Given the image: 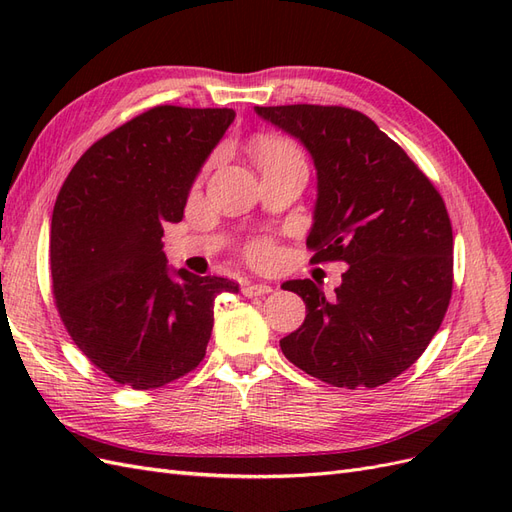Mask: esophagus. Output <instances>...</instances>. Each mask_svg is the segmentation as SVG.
I'll return each mask as SVG.
<instances>
[{
  "label": "esophagus",
  "mask_w": 512,
  "mask_h": 512,
  "mask_svg": "<svg viewBox=\"0 0 512 512\" xmlns=\"http://www.w3.org/2000/svg\"><path fill=\"white\" fill-rule=\"evenodd\" d=\"M273 292V288L269 284H245L243 286V294L245 297H265V294Z\"/></svg>",
  "instance_id": "34e87169"
}]
</instances>
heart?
I'll list each match as a JSON object with an SVG mask.
<instances>
[{
  "label": "heart",
  "mask_w": 512,
  "mask_h": 512,
  "mask_svg": "<svg viewBox=\"0 0 512 512\" xmlns=\"http://www.w3.org/2000/svg\"><path fill=\"white\" fill-rule=\"evenodd\" d=\"M254 156L260 166V170L273 168V166H284V164H305L303 162V153L286 143V141H277V138H260L254 145ZM275 250L273 245L267 241H258L250 247V256L256 262H269L273 258Z\"/></svg>",
  "instance_id": "heart-1"
}]
</instances>
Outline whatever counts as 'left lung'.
I'll return each instance as SVG.
<instances>
[{"label":"left lung","instance_id":"8db88e82","mask_svg":"<svg viewBox=\"0 0 512 512\" xmlns=\"http://www.w3.org/2000/svg\"><path fill=\"white\" fill-rule=\"evenodd\" d=\"M254 111L299 138L316 166L307 247L344 260L327 297L312 280L284 282L305 301L301 327L280 339L290 363L333 386L386 384L425 352L453 292V228L444 200L408 153L346 106Z\"/></svg>","mask_w":512,"mask_h":512}]
</instances>
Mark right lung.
Returning <instances> with one entry per match:
<instances>
[{
    "label": "right lung",
    "instance_id": "1",
    "mask_svg": "<svg viewBox=\"0 0 512 512\" xmlns=\"http://www.w3.org/2000/svg\"><path fill=\"white\" fill-rule=\"evenodd\" d=\"M235 121L232 108L156 106L91 145L57 194L53 297L74 344L117 384L158 389L205 359L226 277L170 269L164 224Z\"/></svg>",
    "mask_w": 512,
    "mask_h": 512
}]
</instances>
